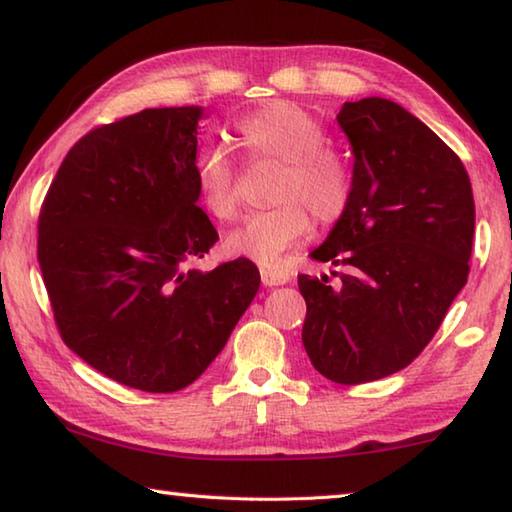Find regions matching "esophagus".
Segmentation results:
<instances>
[{
    "label": "esophagus",
    "instance_id": "obj_1",
    "mask_svg": "<svg viewBox=\"0 0 512 512\" xmlns=\"http://www.w3.org/2000/svg\"><path fill=\"white\" fill-rule=\"evenodd\" d=\"M259 275H262V282L266 287H280V284H287L291 280V273L284 266H262L259 268Z\"/></svg>",
    "mask_w": 512,
    "mask_h": 512
}]
</instances>
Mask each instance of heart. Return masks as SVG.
I'll return each instance as SVG.
<instances>
[{
    "label": "heart",
    "mask_w": 512,
    "mask_h": 512,
    "mask_svg": "<svg viewBox=\"0 0 512 512\" xmlns=\"http://www.w3.org/2000/svg\"><path fill=\"white\" fill-rule=\"evenodd\" d=\"M237 137L253 158L280 160L282 171L273 192L280 203L246 216L225 239L230 253L271 264L309 235V212L318 223H334L348 210L352 167L339 149L325 142V126L309 110L293 101H271L237 121ZM194 180L203 207L214 219H235L237 169L225 151L198 153Z\"/></svg>",
    "instance_id": "1"
}]
</instances>
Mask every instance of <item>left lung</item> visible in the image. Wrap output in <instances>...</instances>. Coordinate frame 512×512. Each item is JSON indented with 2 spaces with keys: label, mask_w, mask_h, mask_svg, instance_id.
I'll return each instance as SVG.
<instances>
[{
  "label": "left lung",
  "mask_w": 512,
  "mask_h": 512,
  "mask_svg": "<svg viewBox=\"0 0 512 512\" xmlns=\"http://www.w3.org/2000/svg\"><path fill=\"white\" fill-rule=\"evenodd\" d=\"M354 153L348 210L311 259L339 282L298 275L302 345L320 375L366 384L427 348L470 275L474 196L458 155L395 101H345Z\"/></svg>",
  "instance_id": "8db88e82"
}]
</instances>
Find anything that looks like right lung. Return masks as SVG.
Masks as SVG:
<instances>
[{"label":"right lung","mask_w":512,"mask_h":512,"mask_svg":"<svg viewBox=\"0 0 512 512\" xmlns=\"http://www.w3.org/2000/svg\"><path fill=\"white\" fill-rule=\"evenodd\" d=\"M203 108H146L83 135L51 180L38 262L69 350L146 393L196 381L259 289L246 257L198 271L219 235L196 205Z\"/></svg>","instance_id":"obj_1"}]
</instances>
